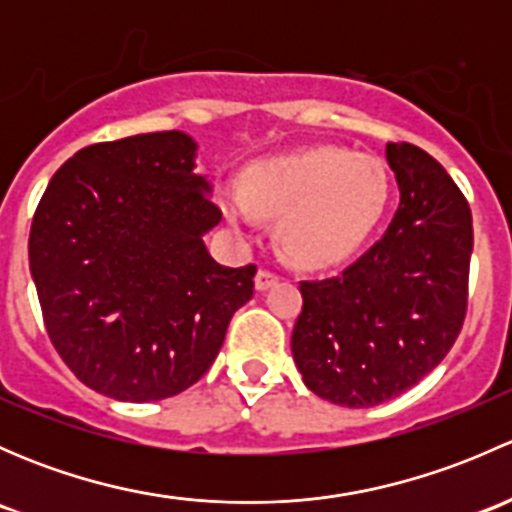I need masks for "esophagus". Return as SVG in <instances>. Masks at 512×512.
<instances>
[{"mask_svg":"<svg viewBox=\"0 0 512 512\" xmlns=\"http://www.w3.org/2000/svg\"><path fill=\"white\" fill-rule=\"evenodd\" d=\"M277 280H280V277H277L275 272L260 270L255 275V289H257V292H265V289H270L272 285H277Z\"/></svg>","mask_w":512,"mask_h":512,"instance_id":"1","label":"esophagus"}]
</instances>
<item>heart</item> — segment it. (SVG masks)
<instances>
[{
  "mask_svg": "<svg viewBox=\"0 0 512 512\" xmlns=\"http://www.w3.org/2000/svg\"><path fill=\"white\" fill-rule=\"evenodd\" d=\"M391 183L384 163L344 148L272 156L252 163L245 183L220 190V210L235 230L252 232L260 215L277 218L287 257L309 270L342 265L384 220Z\"/></svg>",
  "mask_w": 512,
  "mask_h": 512,
  "instance_id": "b5f03b06",
  "label": "heart"
}]
</instances>
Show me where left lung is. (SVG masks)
<instances>
[{
	"mask_svg": "<svg viewBox=\"0 0 512 512\" xmlns=\"http://www.w3.org/2000/svg\"><path fill=\"white\" fill-rule=\"evenodd\" d=\"M401 203L374 247L342 275L302 282L292 356L304 386L332 404L369 409L416 386L466 319L471 208L443 165L389 143Z\"/></svg>",
	"mask_w": 512,
	"mask_h": 512,
	"instance_id": "8db88e82",
	"label": "left lung"
}]
</instances>
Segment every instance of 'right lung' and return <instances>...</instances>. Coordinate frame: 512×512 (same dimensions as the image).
Masks as SVG:
<instances>
[{
  "instance_id": "obj_1",
  "label": "right lung",
  "mask_w": 512,
  "mask_h": 512,
  "mask_svg": "<svg viewBox=\"0 0 512 512\" xmlns=\"http://www.w3.org/2000/svg\"><path fill=\"white\" fill-rule=\"evenodd\" d=\"M198 143L183 131L81 148L51 178L29 235L46 332L76 379L116 401L193 386L250 302L255 265L225 267Z\"/></svg>"
}]
</instances>
